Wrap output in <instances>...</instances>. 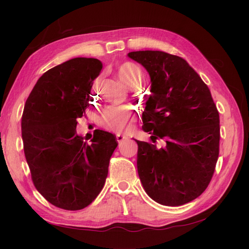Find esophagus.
I'll return each mask as SVG.
<instances>
[{
	"label": "esophagus",
	"instance_id": "1",
	"mask_svg": "<svg viewBox=\"0 0 249 249\" xmlns=\"http://www.w3.org/2000/svg\"><path fill=\"white\" fill-rule=\"evenodd\" d=\"M126 139H127V137H126V136H124V135H120V134H117V135H116V140H117L118 143H122L123 141H124V140H126Z\"/></svg>",
	"mask_w": 249,
	"mask_h": 249
}]
</instances>
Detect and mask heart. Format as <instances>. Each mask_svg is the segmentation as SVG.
<instances>
[{"label":"heart","instance_id":"1","mask_svg":"<svg viewBox=\"0 0 249 249\" xmlns=\"http://www.w3.org/2000/svg\"><path fill=\"white\" fill-rule=\"evenodd\" d=\"M116 73L123 83L130 87L136 88L142 81V71L139 67L130 61L120 64ZM137 120V113L130 107H108L102 116V125L105 129L117 134H124L132 131Z\"/></svg>","mask_w":249,"mask_h":249}]
</instances>
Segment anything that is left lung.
<instances>
[{"label": "left lung", "mask_w": 249, "mask_h": 249, "mask_svg": "<svg viewBox=\"0 0 249 249\" xmlns=\"http://www.w3.org/2000/svg\"><path fill=\"white\" fill-rule=\"evenodd\" d=\"M130 58L145 67L152 88L142 115L153 143L136 140L137 168L150 198L182 206L197 198L213 178L219 156V113L210 89L185 59L161 51ZM164 140L158 149L154 142Z\"/></svg>", "instance_id": "8db88e82"}]
</instances>
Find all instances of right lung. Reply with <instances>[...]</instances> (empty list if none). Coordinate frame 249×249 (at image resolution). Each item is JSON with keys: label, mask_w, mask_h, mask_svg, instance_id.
Returning a JSON list of instances; mask_svg holds the SVG:
<instances>
[{"label": "right lung", "mask_w": 249, "mask_h": 249, "mask_svg": "<svg viewBox=\"0 0 249 249\" xmlns=\"http://www.w3.org/2000/svg\"><path fill=\"white\" fill-rule=\"evenodd\" d=\"M100 60L73 58L44 72L26 101L21 116L24 153L32 182L57 208H86L102 191L110 158L117 146L114 135L93 132L91 143L77 135L78 118L91 106L93 80Z\"/></svg>", "instance_id": "right-lung-1"}]
</instances>
